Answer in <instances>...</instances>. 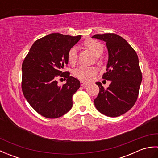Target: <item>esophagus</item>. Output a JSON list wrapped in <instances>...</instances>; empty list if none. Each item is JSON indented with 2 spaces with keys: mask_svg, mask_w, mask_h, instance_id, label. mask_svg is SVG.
Segmentation results:
<instances>
[{
  "mask_svg": "<svg viewBox=\"0 0 158 158\" xmlns=\"http://www.w3.org/2000/svg\"><path fill=\"white\" fill-rule=\"evenodd\" d=\"M80 83H81V86H85V85H87L88 84V83L84 82V81H81V82H80Z\"/></svg>",
  "mask_w": 158,
  "mask_h": 158,
  "instance_id": "34e87169",
  "label": "esophagus"
}]
</instances>
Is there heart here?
Wrapping results in <instances>:
<instances>
[{
    "label": "heart",
    "mask_w": 158,
    "mask_h": 158,
    "mask_svg": "<svg viewBox=\"0 0 158 158\" xmlns=\"http://www.w3.org/2000/svg\"><path fill=\"white\" fill-rule=\"evenodd\" d=\"M85 45L90 52H91L96 57H100L102 54L104 52V46L101 43L96 41V40H88L85 42ZM77 47L74 46L69 50L68 53V60L70 64H75L77 60ZM98 62H100L98 60ZM97 70L96 68L93 66H81L77 67L74 70L73 74L77 78L83 80V81H88L92 78V77L95 75Z\"/></svg>",
    "instance_id": "heart-1"
}]
</instances>
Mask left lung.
Listing matches in <instances>:
<instances>
[{
  "label": "left lung",
  "mask_w": 158,
  "mask_h": 158,
  "mask_svg": "<svg viewBox=\"0 0 158 158\" xmlns=\"http://www.w3.org/2000/svg\"><path fill=\"white\" fill-rule=\"evenodd\" d=\"M92 38L106 43L109 57L102 78L110 81L106 89L96 83L100 91L95 106L105 115L120 116L132 108L138 98L142 81L138 56L125 39L116 34L95 35Z\"/></svg>",
  "instance_id": "1"
}]
</instances>
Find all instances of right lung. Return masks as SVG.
I'll return each instance as SVG.
<instances>
[{
    "instance_id": "1",
    "label": "right lung",
    "mask_w": 158,
    "mask_h": 158,
    "mask_svg": "<svg viewBox=\"0 0 158 158\" xmlns=\"http://www.w3.org/2000/svg\"><path fill=\"white\" fill-rule=\"evenodd\" d=\"M81 38V35L49 34L33 43L23 60V96L36 112L47 118H58L72 108L73 96L80 81L63 70L69 63V50ZM59 77L66 78V83L58 86Z\"/></svg>"
}]
</instances>
